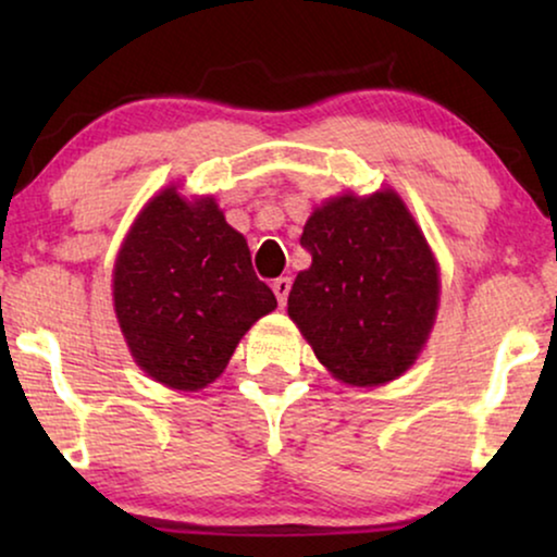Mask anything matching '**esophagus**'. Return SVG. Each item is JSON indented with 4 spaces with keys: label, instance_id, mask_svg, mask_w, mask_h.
<instances>
[{
    "label": "esophagus",
    "instance_id": "obj_1",
    "mask_svg": "<svg viewBox=\"0 0 557 557\" xmlns=\"http://www.w3.org/2000/svg\"><path fill=\"white\" fill-rule=\"evenodd\" d=\"M288 292H292V278H288V276H281V278L273 281V294H276V299H278L281 307H286Z\"/></svg>",
    "mask_w": 557,
    "mask_h": 557
}]
</instances>
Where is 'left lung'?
I'll list each match as a JSON object with an SVG mask.
<instances>
[{
	"mask_svg": "<svg viewBox=\"0 0 557 557\" xmlns=\"http://www.w3.org/2000/svg\"><path fill=\"white\" fill-rule=\"evenodd\" d=\"M311 265L288 292V317L334 377L380 385L421 352L438 307V271L416 220L391 189L337 197L307 220Z\"/></svg>",
	"mask_w": 557,
	"mask_h": 557,
	"instance_id": "obj_1",
	"label": "left lung"
}]
</instances>
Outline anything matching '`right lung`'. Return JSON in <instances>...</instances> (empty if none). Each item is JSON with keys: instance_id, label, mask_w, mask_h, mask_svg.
<instances>
[{"instance_id": "obj_1", "label": "right lung", "mask_w": 557, "mask_h": 557, "mask_svg": "<svg viewBox=\"0 0 557 557\" xmlns=\"http://www.w3.org/2000/svg\"><path fill=\"white\" fill-rule=\"evenodd\" d=\"M113 307L139 368L177 391H197L223 372L250 324L276 309V296L215 200L187 202L170 187L121 246Z\"/></svg>"}]
</instances>
